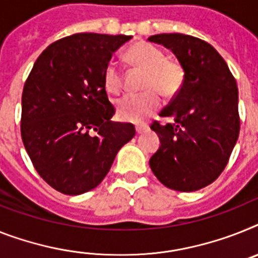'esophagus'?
<instances>
[{
    "instance_id": "1",
    "label": "esophagus",
    "mask_w": 258,
    "mask_h": 258,
    "mask_svg": "<svg viewBox=\"0 0 258 258\" xmlns=\"http://www.w3.org/2000/svg\"><path fill=\"white\" fill-rule=\"evenodd\" d=\"M135 130H136V134H138V135H140V134L146 133L147 130H148V127H147V125H136Z\"/></svg>"
}]
</instances>
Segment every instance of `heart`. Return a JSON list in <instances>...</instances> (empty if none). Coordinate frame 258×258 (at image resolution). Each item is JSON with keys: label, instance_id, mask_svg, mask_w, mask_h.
<instances>
[{"label": "heart", "instance_id": "obj_1", "mask_svg": "<svg viewBox=\"0 0 258 258\" xmlns=\"http://www.w3.org/2000/svg\"><path fill=\"white\" fill-rule=\"evenodd\" d=\"M125 57L131 66L146 71L142 85L146 92L119 99L116 112L125 122H142L159 109V93L165 98H173L178 94L185 82V68L177 60L166 59L161 49L148 43L131 45L125 52ZM103 85L110 94H119L122 90L123 75L115 62L110 61L106 66Z\"/></svg>", "mask_w": 258, "mask_h": 258}]
</instances>
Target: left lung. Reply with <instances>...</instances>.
<instances>
[{"label": "left lung", "instance_id": "left-lung-1", "mask_svg": "<svg viewBox=\"0 0 258 258\" xmlns=\"http://www.w3.org/2000/svg\"><path fill=\"white\" fill-rule=\"evenodd\" d=\"M148 40L172 49L186 75L182 89L160 112L174 122L151 124L161 146L149 165L166 187L196 191L222 174L239 138L236 80L219 52L202 39L159 34Z\"/></svg>", "mask_w": 258, "mask_h": 258}]
</instances>
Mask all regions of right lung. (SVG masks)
Returning <instances> with one entry per match:
<instances>
[{"label": "right lung", "mask_w": 258, "mask_h": 258, "mask_svg": "<svg viewBox=\"0 0 258 258\" xmlns=\"http://www.w3.org/2000/svg\"><path fill=\"white\" fill-rule=\"evenodd\" d=\"M133 38L80 32L39 55L22 93L21 135L32 165L51 187L79 196L102 182L116 153L135 136L112 122L103 71Z\"/></svg>", "instance_id": "right-lung-1"}]
</instances>
